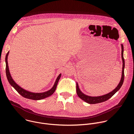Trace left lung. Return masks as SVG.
I'll return each instance as SVG.
<instances>
[{
    "label": "left lung",
    "mask_w": 134,
    "mask_h": 134,
    "mask_svg": "<svg viewBox=\"0 0 134 134\" xmlns=\"http://www.w3.org/2000/svg\"><path fill=\"white\" fill-rule=\"evenodd\" d=\"M121 58L122 60V75L121 78L120 80V81L118 85V86L114 88L113 91L110 92V93L101 95V96L99 97H91L88 96V95H85L84 94L80 89L79 84L77 83H76V92H77V95L80 98H81L82 100L84 101L85 102L89 103V104H96L99 103H101L103 102H104L108 100H109L110 98H111L113 95L115 94L119 90V89L121 88L124 80V68H125V60L124 58V46L123 44H121Z\"/></svg>",
    "instance_id": "left-lung-1"
}]
</instances>
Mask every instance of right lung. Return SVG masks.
Wrapping results in <instances>:
<instances>
[{
  "label": "right lung",
  "instance_id": "obj_1",
  "mask_svg": "<svg viewBox=\"0 0 134 134\" xmlns=\"http://www.w3.org/2000/svg\"><path fill=\"white\" fill-rule=\"evenodd\" d=\"M9 52V51H8L7 52V53L6 55V58H5L6 72L7 78V80H8L9 84H10V85L12 86H13L19 94L21 95L22 97H23L25 98L31 99V100H42V99H45L47 97L51 96L52 94H53V93L54 92V91L56 89L58 81L61 77V75H62L61 74H60L58 77H57L53 87L49 91H47L46 92H42V93H33V92L28 91L22 88L21 86H20L18 84H17L12 77L10 72H9L8 65V62H7L8 55Z\"/></svg>",
  "mask_w": 134,
  "mask_h": 134
}]
</instances>
